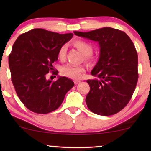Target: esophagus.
<instances>
[{
    "instance_id": "obj_1",
    "label": "esophagus",
    "mask_w": 151,
    "mask_h": 151,
    "mask_svg": "<svg viewBox=\"0 0 151 151\" xmlns=\"http://www.w3.org/2000/svg\"><path fill=\"white\" fill-rule=\"evenodd\" d=\"M80 80H75V81H74V84H78V83H80Z\"/></svg>"
}]
</instances>
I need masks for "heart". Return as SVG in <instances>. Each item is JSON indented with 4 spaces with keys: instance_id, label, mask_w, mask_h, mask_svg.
<instances>
[{
    "instance_id": "1",
    "label": "heart",
    "mask_w": 151,
    "mask_h": 151,
    "mask_svg": "<svg viewBox=\"0 0 151 151\" xmlns=\"http://www.w3.org/2000/svg\"><path fill=\"white\" fill-rule=\"evenodd\" d=\"M73 45L84 55L86 60H88L91 58V55L93 52V47L89 43L84 40H78L73 42ZM67 47L66 45H63L59 49L58 53V57L60 60H64L67 54ZM84 72V69L80 66H75L72 65H67L62 67V75L73 79H80Z\"/></svg>"
}]
</instances>
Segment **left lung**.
<instances>
[{"mask_svg": "<svg viewBox=\"0 0 151 151\" xmlns=\"http://www.w3.org/2000/svg\"><path fill=\"white\" fill-rule=\"evenodd\" d=\"M73 33L100 46L99 60L91 73L97 78L86 80L90 86L86 97L88 109L104 116L119 112L131 100L138 80L133 42L125 32L111 27Z\"/></svg>", "mask_w": 151, "mask_h": 151, "instance_id": "left-lung-1", "label": "left lung"}]
</instances>
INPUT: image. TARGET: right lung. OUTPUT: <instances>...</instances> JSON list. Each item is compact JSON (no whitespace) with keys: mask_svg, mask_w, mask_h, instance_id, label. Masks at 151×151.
<instances>
[{"mask_svg":"<svg viewBox=\"0 0 151 151\" xmlns=\"http://www.w3.org/2000/svg\"><path fill=\"white\" fill-rule=\"evenodd\" d=\"M71 33H58L34 29L18 36L9 55L12 81L20 101L29 110L46 114L60 106L73 82L58 76L55 81L47 79L53 71L62 45L70 40ZM58 75V71H53Z\"/></svg>","mask_w":151,"mask_h":151,"instance_id":"1","label":"right lung"}]
</instances>
